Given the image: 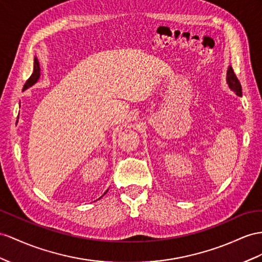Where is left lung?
<instances>
[{
    "mask_svg": "<svg viewBox=\"0 0 262 262\" xmlns=\"http://www.w3.org/2000/svg\"><path fill=\"white\" fill-rule=\"evenodd\" d=\"M227 83L229 89L236 93V95L238 96H243V91H241V84L239 82V79L237 78L236 74H234L232 67L229 66V69L227 71Z\"/></svg>",
    "mask_w": 262,
    "mask_h": 262,
    "instance_id": "obj_1",
    "label": "left lung"
}]
</instances>
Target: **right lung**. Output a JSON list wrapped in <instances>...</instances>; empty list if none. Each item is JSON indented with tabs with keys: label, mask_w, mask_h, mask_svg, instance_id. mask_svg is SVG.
Segmentation results:
<instances>
[{
	"label": "right lung",
	"mask_w": 262,
	"mask_h": 262,
	"mask_svg": "<svg viewBox=\"0 0 262 262\" xmlns=\"http://www.w3.org/2000/svg\"><path fill=\"white\" fill-rule=\"evenodd\" d=\"M39 75H41V69H39V64H38L37 58L35 57V58H34V70H33V73H32V75L30 76V78H29L28 80H26V83L24 84L23 91L28 90L29 87L34 85V84L37 82V80H38ZM106 192H107V190H106ZM106 192H105V193H106ZM105 193H104V195H105ZM104 195H103V196H104Z\"/></svg>",
	"instance_id": "add662e5"
}]
</instances>
